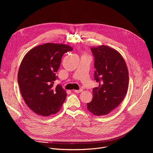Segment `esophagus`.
<instances>
[{
	"label": "esophagus",
	"mask_w": 153,
	"mask_h": 153,
	"mask_svg": "<svg viewBox=\"0 0 153 153\" xmlns=\"http://www.w3.org/2000/svg\"><path fill=\"white\" fill-rule=\"evenodd\" d=\"M82 91H83L82 89H80L79 90H74V92H75L76 93H81Z\"/></svg>",
	"instance_id": "esophagus-1"
}]
</instances>
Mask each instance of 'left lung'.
Returning a JSON list of instances; mask_svg holds the SVG:
<instances>
[{
  "instance_id": "8db88e82",
  "label": "left lung",
  "mask_w": 153,
  "mask_h": 153,
  "mask_svg": "<svg viewBox=\"0 0 153 153\" xmlns=\"http://www.w3.org/2000/svg\"><path fill=\"white\" fill-rule=\"evenodd\" d=\"M94 56V79L99 86L93 89V99L88 110L95 116L106 115L123 100L126 94L129 74L122 56L106 45L92 47Z\"/></svg>"
}]
</instances>
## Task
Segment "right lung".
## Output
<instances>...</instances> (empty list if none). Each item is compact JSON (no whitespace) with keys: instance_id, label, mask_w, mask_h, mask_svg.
I'll use <instances>...</instances> for the list:
<instances>
[{"instance_id":"right-lung-1","label":"right lung","mask_w":153,"mask_h":153,"mask_svg":"<svg viewBox=\"0 0 153 153\" xmlns=\"http://www.w3.org/2000/svg\"><path fill=\"white\" fill-rule=\"evenodd\" d=\"M73 50L66 44L47 43L30 50L21 62L17 81L22 97L33 112L47 117L59 111L67 97L54 85L63 55Z\"/></svg>"}]
</instances>
